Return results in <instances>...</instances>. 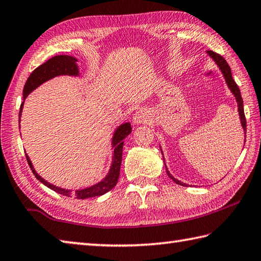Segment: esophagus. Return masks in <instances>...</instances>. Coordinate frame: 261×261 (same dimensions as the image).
Wrapping results in <instances>:
<instances>
[{
	"label": "esophagus",
	"mask_w": 261,
	"mask_h": 261,
	"mask_svg": "<svg viewBox=\"0 0 261 261\" xmlns=\"http://www.w3.org/2000/svg\"><path fill=\"white\" fill-rule=\"evenodd\" d=\"M150 120V116L148 112L145 110H139L135 113L134 117H132V122L134 124H144V123H148Z\"/></svg>",
	"instance_id": "esophagus-1"
}]
</instances>
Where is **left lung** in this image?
Instances as JSON below:
<instances>
[{"instance_id": "left-lung-1", "label": "left lung", "mask_w": 261, "mask_h": 261, "mask_svg": "<svg viewBox=\"0 0 261 261\" xmlns=\"http://www.w3.org/2000/svg\"><path fill=\"white\" fill-rule=\"evenodd\" d=\"M207 54H209V56L211 57V58L216 61V64L218 65V67L220 68L222 75H224L227 85H228V88L230 89V91L233 92V94H234L235 98H236V101H238V107H239V114H240V118H241V124H242V127H243V130H244V135L246 136V120H245V115H244L243 99H242V96H241V92H240V89L238 87V84L235 83V81L233 80V76H231V72H230L229 65L227 64V61L224 59V57H221L220 55L216 54V52L209 50V51H207ZM163 160H164V158H163ZM165 170H167L168 176L171 178L174 182L178 184V185H181V186H188V185L184 184L181 181H179L178 179H176L173 176H171V173L168 171L167 165H165Z\"/></svg>"}]
</instances>
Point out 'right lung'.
Wrapping results in <instances>:
<instances>
[{"instance_id": "obj_1", "label": "right lung", "mask_w": 261, "mask_h": 261, "mask_svg": "<svg viewBox=\"0 0 261 261\" xmlns=\"http://www.w3.org/2000/svg\"><path fill=\"white\" fill-rule=\"evenodd\" d=\"M76 58L70 56H56L52 57L51 59L48 61H45L44 64H42L39 67L35 68L33 70L32 74L30 75V77L27 79V81L25 83V87H23V99H25L28 94H30L33 90L36 89L39 85L42 83H44L48 81V80H51L52 77L59 76V75H70V76H77L79 75V68L76 65ZM22 105L23 101L20 105V111H19V122H20V115H21V111H22ZM20 126V125H19ZM131 124L130 123H124V124L120 125L116 129L114 136H113L112 139V145L113 148H114V154H113V161H112V167L110 169V172H108L107 176L103 178L100 182H98L96 185H93L91 187L84 188V189H77V191H69V189H64V188H59L55 186V185L49 184L46 180H44L42 177H40L39 174L36 173V171L33 168L32 162L28 156H26L27 162L30 164V168L34 173V176L36 177L37 180L45 185L46 187H49L52 191L57 192L58 194H61L64 196H68V197H74L77 198V200H84V198H89V197H96V196H100L103 195V194L110 192L111 189L115 187V185L117 184L118 177H120V169H121V163H122V151H123V144L124 141L123 139L126 138L127 136L131 134Z\"/></svg>"}]
</instances>
